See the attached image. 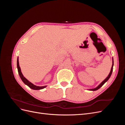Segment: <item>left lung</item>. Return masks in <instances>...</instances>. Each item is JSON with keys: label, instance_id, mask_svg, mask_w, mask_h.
<instances>
[{"label": "left lung", "instance_id": "obj_1", "mask_svg": "<svg viewBox=\"0 0 125 125\" xmlns=\"http://www.w3.org/2000/svg\"><path fill=\"white\" fill-rule=\"evenodd\" d=\"M113 66H114V60H113V58H112V68H111V71H110V73H109V74L108 75V76L104 80L102 81L101 83L98 85L97 87H96V88H94V89H88L89 90H90V91H96V90H97L98 89H99L101 86H102L103 85V84L105 83V82H106L108 80V79H109V78L111 77V75H112V72H113Z\"/></svg>", "mask_w": 125, "mask_h": 125}]
</instances>
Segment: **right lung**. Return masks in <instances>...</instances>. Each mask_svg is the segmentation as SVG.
Segmentation results:
<instances>
[{
	"mask_svg": "<svg viewBox=\"0 0 125 125\" xmlns=\"http://www.w3.org/2000/svg\"><path fill=\"white\" fill-rule=\"evenodd\" d=\"M17 68H18V73L19 74V76L22 80V81L24 83L26 84V85H28L29 88L33 90H41L43 89L44 88H45L47 86V85H45V86H36L33 84L32 83H31L30 81H29L28 79H26L24 76L23 74L22 73V72L21 70V68L19 66V57H18L17 58Z\"/></svg>",
	"mask_w": 125,
	"mask_h": 125,
	"instance_id": "1",
	"label": "right lung"
}]
</instances>
